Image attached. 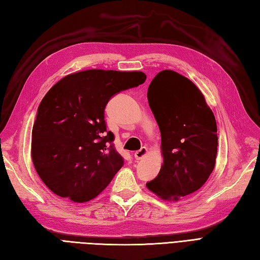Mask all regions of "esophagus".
Segmentation results:
<instances>
[{
	"instance_id": "34e87169",
	"label": "esophagus",
	"mask_w": 260,
	"mask_h": 260,
	"mask_svg": "<svg viewBox=\"0 0 260 260\" xmlns=\"http://www.w3.org/2000/svg\"><path fill=\"white\" fill-rule=\"evenodd\" d=\"M147 152H148V149H147V148H146V147H142L139 150L135 151L134 157H135L136 160H139V159H142V158H144L146 155H147Z\"/></svg>"
}]
</instances>
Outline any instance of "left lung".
Here are the masks:
<instances>
[{"instance_id":"left-lung-1","label":"left lung","mask_w":260,"mask_h":260,"mask_svg":"<svg viewBox=\"0 0 260 260\" xmlns=\"http://www.w3.org/2000/svg\"><path fill=\"white\" fill-rule=\"evenodd\" d=\"M147 98L160 129L164 164L146 187L166 201H179L201 188L214 169L215 117L198 86L174 70L152 79Z\"/></svg>"}]
</instances>
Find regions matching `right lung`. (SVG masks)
Masks as SVG:
<instances>
[{
	"label": "right lung",
	"instance_id": "right-lung-1",
	"mask_svg": "<svg viewBox=\"0 0 260 260\" xmlns=\"http://www.w3.org/2000/svg\"><path fill=\"white\" fill-rule=\"evenodd\" d=\"M142 71L90 69L63 77L46 93L31 132V158L55 194L88 202L108 187L124 159L106 132L111 96L145 82Z\"/></svg>",
	"mask_w": 260,
	"mask_h": 260
}]
</instances>
